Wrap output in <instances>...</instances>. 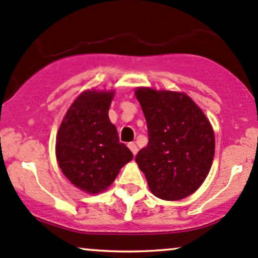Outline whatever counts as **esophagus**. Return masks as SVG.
<instances>
[{
	"label": "esophagus",
	"instance_id": "1",
	"mask_svg": "<svg viewBox=\"0 0 258 258\" xmlns=\"http://www.w3.org/2000/svg\"><path fill=\"white\" fill-rule=\"evenodd\" d=\"M128 147L130 149V151L133 152V155H137L138 153V151H139V149H138V146H137V144L135 143H129L128 144Z\"/></svg>",
	"mask_w": 258,
	"mask_h": 258
}]
</instances>
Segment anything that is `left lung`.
<instances>
[{
    "mask_svg": "<svg viewBox=\"0 0 258 258\" xmlns=\"http://www.w3.org/2000/svg\"><path fill=\"white\" fill-rule=\"evenodd\" d=\"M149 130V144L135 157L156 198L178 201L207 178L215 157V132L185 92L135 89Z\"/></svg>",
    "mask_w": 258,
    "mask_h": 258,
    "instance_id": "1",
    "label": "left lung"
}]
</instances>
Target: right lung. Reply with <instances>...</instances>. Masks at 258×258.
Instances as JSON below:
<instances>
[{"mask_svg": "<svg viewBox=\"0 0 258 258\" xmlns=\"http://www.w3.org/2000/svg\"><path fill=\"white\" fill-rule=\"evenodd\" d=\"M114 90L89 89L73 101L56 137V158L64 176L86 194L103 192L111 186L133 153L119 143L108 109Z\"/></svg>", "mask_w": 258, "mask_h": 258, "instance_id": "1", "label": "right lung"}]
</instances>
